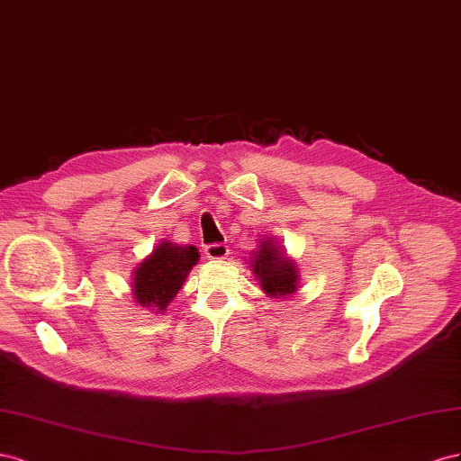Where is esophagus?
<instances>
[{
    "label": "esophagus",
    "mask_w": 461,
    "mask_h": 461,
    "mask_svg": "<svg viewBox=\"0 0 461 461\" xmlns=\"http://www.w3.org/2000/svg\"><path fill=\"white\" fill-rule=\"evenodd\" d=\"M204 255L208 258H226L230 255V247L226 243H208L204 245Z\"/></svg>",
    "instance_id": "1"
}]
</instances>
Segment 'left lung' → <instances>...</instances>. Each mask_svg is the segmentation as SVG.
Wrapping results in <instances>:
<instances>
[{"label":"left lung","instance_id":"8db88e82","mask_svg":"<svg viewBox=\"0 0 461 461\" xmlns=\"http://www.w3.org/2000/svg\"><path fill=\"white\" fill-rule=\"evenodd\" d=\"M253 270L268 295H292L297 289L294 262L282 257L280 247H276L274 241L262 243V249L257 251Z\"/></svg>","mask_w":461,"mask_h":461}]
</instances>
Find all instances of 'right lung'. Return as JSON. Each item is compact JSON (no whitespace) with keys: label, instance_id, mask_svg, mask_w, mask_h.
Instances as JSON below:
<instances>
[{"label":"right lung","instance_id":"1","mask_svg":"<svg viewBox=\"0 0 461 461\" xmlns=\"http://www.w3.org/2000/svg\"><path fill=\"white\" fill-rule=\"evenodd\" d=\"M196 260H199V251L193 245L177 247L167 241L160 243L135 270V299L142 307L164 311L181 289Z\"/></svg>","mask_w":461,"mask_h":461}]
</instances>
